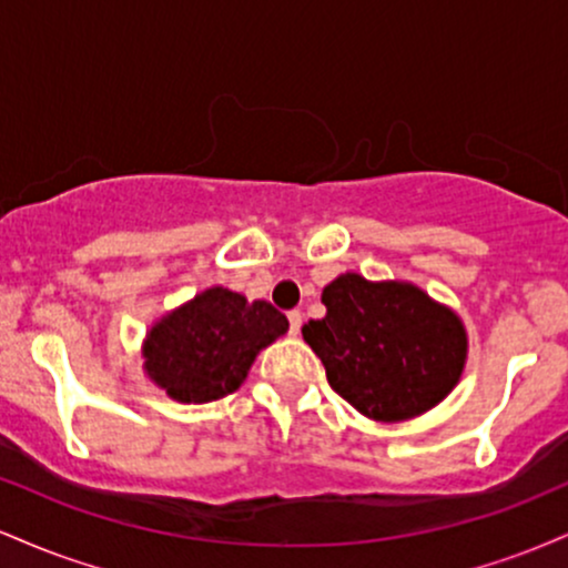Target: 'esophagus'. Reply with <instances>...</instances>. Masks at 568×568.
<instances>
[{"label": "esophagus", "mask_w": 568, "mask_h": 568, "mask_svg": "<svg viewBox=\"0 0 568 568\" xmlns=\"http://www.w3.org/2000/svg\"><path fill=\"white\" fill-rule=\"evenodd\" d=\"M288 325H291V334H298V328H302V312L298 310L288 312Z\"/></svg>", "instance_id": "obj_1"}]
</instances>
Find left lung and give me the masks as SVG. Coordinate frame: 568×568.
I'll return each mask as SVG.
<instances>
[{
  "label": "left lung",
  "mask_w": 568,
  "mask_h": 568,
  "mask_svg": "<svg viewBox=\"0 0 568 568\" xmlns=\"http://www.w3.org/2000/svg\"><path fill=\"white\" fill-rule=\"evenodd\" d=\"M325 317L302 328L331 389L379 422L425 414L459 382L467 336L448 306L408 283L336 277L323 288Z\"/></svg>",
  "instance_id": "obj_1"
}]
</instances>
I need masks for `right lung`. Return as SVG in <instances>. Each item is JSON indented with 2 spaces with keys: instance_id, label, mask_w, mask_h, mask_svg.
Here are the masks:
<instances>
[{
  "instance_id": "add662e5",
  "label": "right lung",
  "mask_w": 568,
  "mask_h": 568,
  "mask_svg": "<svg viewBox=\"0 0 568 568\" xmlns=\"http://www.w3.org/2000/svg\"><path fill=\"white\" fill-rule=\"evenodd\" d=\"M288 331L270 302L207 288L165 315L143 344L146 374L179 403H211L245 382L253 357Z\"/></svg>"
}]
</instances>
